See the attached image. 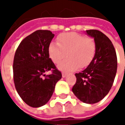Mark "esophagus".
I'll list each match as a JSON object with an SVG mask.
<instances>
[{"mask_svg": "<svg viewBox=\"0 0 125 125\" xmlns=\"http://www.w3.org/2000/svg\"><path fill=\"white\" fill-rule=\"evenodd\" d=\"M66 76H67V73H64V72H63V73H62V77H63V78H65V77H66Z\"/></svg>", "mask_w": 125, "mask_h": 125, "instance_id": "obj_1", "label": "esophagus"}]
</instances>
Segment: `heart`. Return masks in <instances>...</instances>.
Here are the masks:
<instances>
[{"label": "heart", "instance_id": "obj_1", "mask_svg": "<svg viewBox=\"0 0 125 125\" xmlns=\"http://www.w3.org/2000/svg\"><path fill=\"white\" fill-rule=\"evenodd\" d=\"M57 43L52 42L48 48L49 57L58 63L66 56L68 58L58 65L60 70L70 72L89 65L96 53V43L92 38L76 33H67L57 37Z\"/></svg>", "mask_w": 125, "mask_h": 125}]
</instances>
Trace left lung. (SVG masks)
Wrapping results in <instances>:
<instances>
[{"mask_svg":"<svg viewBox=\"0 0 125 125\" xmlns=\"http://www.w3.org/2000/svg\"><path fill=\"white\" fill-rule=\"evenodd\" d=\"M86 32L96 43V53L88 66L75 74L76 82L72 92L82 102L94 104L103 99L113 86L117 70V57L107 36L98 30Z\"/></svg>","mask_w":125,"mask_h":125,"instance_id":"obj_1","label":"left lung"}]
</instances>
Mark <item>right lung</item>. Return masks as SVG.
<instances>
[{"mask_svg":"<svg viewBox=\"0 0 125 125\" xmlns=\"http://www.w3.org/2000/svg\"><path fill=\"white\" fill-rule=\"evenodd\" d=\"M54 34L37 30L21 42L13 62V78L18 94L31 107L45 105L51 98L62 73L49 58L48 48ZM52 70V73H44Z\"/></svg>","mask_w":125,"mask_h":125,"instance_id":"obj_1","label":"right lung"}]
</instances>
